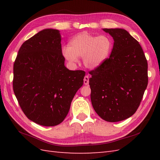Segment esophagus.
I'll list each match as a JSON object with an SVG mask.
<instances>
[{
	"label": "esophagus",
	"instance_id": "1",
	"mask_svg": "<svg viewBox=\"0 0 160 160\" xmlns=\"http://www.w3.org/2000/svg\"><path fill=\"white\" fill-rule=\"evenodd\" d=\"M84 84L85 85H88L89 84V76H85L84 78Z\"/></svg>",
	"mask_w": 160,
	"mask_h": 160
}]
</instances>
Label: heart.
I'll return each mask as SVG.
<instances>
[{"instance_id": "obj_1", "label": "heart", "mask_w": 160, "mask_h": 160, "mask_svg": "<svg viewBox=\"0 0 160 160\" xmlns=\"http://www.w3.org/2000/svg\"><path fill=\"white\" fill-rule=\"evenodd\" d=\"M113 45V40L108 36H96L82 32L70 40L69 46H63L61 53L71 63L77 62L78 57H82L84 66L88 69H96L107 62Z\"/></svg>"}]
</instances>
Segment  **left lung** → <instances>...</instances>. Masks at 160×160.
Returning <instances> with one entry per match:
<instances>
[{"instance_id": "1", "label": "left lung", "mask_w": 160, "mask_h": 160, "mask_svg": "<svg viewBox=\"0 0 160 160\" xmlns=\"http://www.w3.org/2000/svg\"><path fill=\"white\" fill-rule=\"evenodd\" d=\"M114 42L109 58L89 73L91 100L104 120L115 122L133 115L148 84V64L142 47L127 30L102 29Z\"/></svg>"}]
</instances>
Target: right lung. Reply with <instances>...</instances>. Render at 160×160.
Wrapping results in <instances>:
<instances>
[{
	"mask_svg": "<svg viewBox=\"0 0 160 160\" xmlns=\"http://www.w3.org/2000/svg\"><path fill=\"white\" fill-rule=\"evenodd\" d=\"M60 31L45 29L24 42L13 64V89L23 113L35 123L53 127L69 113L85 72L64 66Z\"/></svg>",
	"mask_w": 160,
	"mask_h": 160,
	"instance_id": "right-lung-1",
	"label": "right lung"
}]
</instances>
